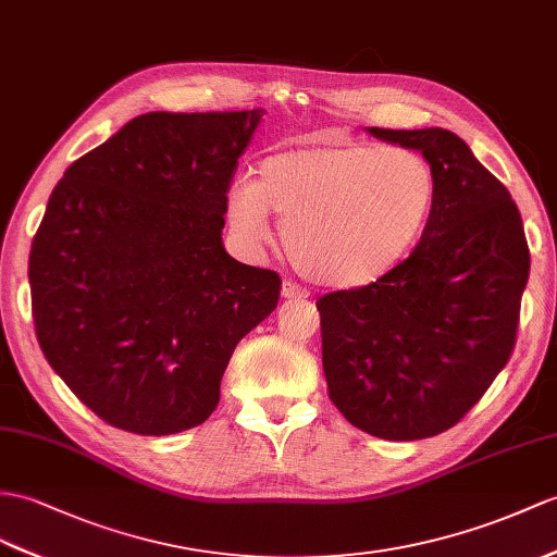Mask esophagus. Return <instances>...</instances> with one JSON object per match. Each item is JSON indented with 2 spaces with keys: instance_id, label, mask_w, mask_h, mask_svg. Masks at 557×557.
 Masks as SVG:
<instances>
[{
  "instance_id": "1",
  "label": "esophagus",
  "mask_w": 557,
  "mask_h": 557,
  "mask_svg": "<svg viewBox=\"0 0 557 557\" xmlns=\"http://www.w3.org/2000/svg\"><path fill=\"white\" fill-rule=\"evenodd\" d=\"M281 297L283 300H302V297H307V290L297 286V283H293V281H286L281 286Z\"/></svg>"
}]
</instances>
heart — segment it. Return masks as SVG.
I'll return each instance as SVG.
<instances>
[{
    "label": "heart",
    "instance_id": "b5f03b06",
    "mask_svg": "<svg viewBox=\"0 0 557 557\" xmlns=\"http://www.w3.org/2000/svg\"><path fill=\"white\" fill-rule=\"evenodd\" d=\"M437 182L430 162L406 148L307 146L267 156L257 182L228 191L234 232L257 246L269 210L283 250L305 276L361 288L395 269L430 220Z\"/></svg>",
    "mask_w": 557,
    "mask_h": 557
}]
</instances>
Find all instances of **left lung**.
<instances>
[{
    "label": "left lung",
    "instance_id": "8db88e82",
    "mask_svg": "<svg viewBox=\"0 0 557 557\" xmlns=\"http://www.w3.org/2000/svg\"><path fill=\"white\" fill-rule=\"evenodd\" d=\"M366 132L423 156L437 194L409 260L317 302L323 373L355 428L425 440L456 425L508 363L529 248L508 188L454 132Z\"/></svg>",
    "mask_w": 557,
    "mask_h": 557
}]
</instances>
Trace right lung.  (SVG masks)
<instances>
[{"label":"right lung","instance_id":"obj_1","mask_svg":"<svg viewBox=\"0 0 557 557\" xmlns=\"http://www.w3.org/2000/svg\"><path fill=\"white\" fill-rule=\"evenodd\" d=\"M262 115H139L51 191L28 262L35 333L108 425L160 437L206 423L236 345L276 309L278 274L222 240Z\"/></svg>","mask_w":557,"mask_h":557}]
</instances>
